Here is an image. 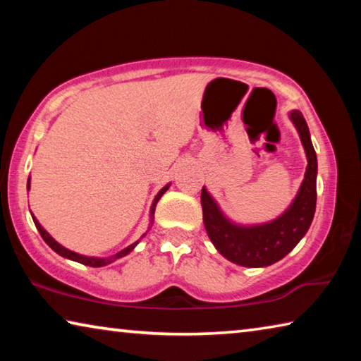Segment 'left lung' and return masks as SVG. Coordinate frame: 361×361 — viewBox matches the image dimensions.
Listing matches in <instances>:
<instances>
[{
  "label": "left lung",
  "instance_id": "obj_1",
  "mask_svg": "<svg viewBox=\"0 0 361 361\" xmlns=\"http://www.w3.org/2000/svg\"><path fill=\"white\" fill-rule=\"evenodd\" d=\"M290 119L304 146L307 169L296 197L279 218L253 226L235 224L221 212L205 186L202 188L200 204L207 234L226 259L239 266L266 267L285 258L305 235L314 219L317 204V154L302 113L293 109Z\"/></svg>",
  "mask_w": 361,
  "mask_h": 361
}]
</instances>
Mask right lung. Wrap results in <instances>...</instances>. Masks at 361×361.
Segmentation results:
<instances>
[{"label": "right lung", "instance_id": "add662e5", "mask_svg": "<svg viewBox=\"0 0 361 361\" xmlns=\"http://www.w3.org/2000/svg\"><path fill=\"white\" fill-rule=\"evenodd\" d=\"M170 188V185H166L164 186L161 191L157 192V195L154 197V200H152V205H151V212H149V218H151V223H152V216H154V210H156V204L159 202V199L162 197L164 195V192L167 191V189ZM27 189H30V176H28V181H27ZM32 218H33V221H35V226H36V229L39 231V234H41V237H42V240H44L49 247H51L54 252L56 253H59L60 256H63V258H66V259H71V261H76V262H81V264H85V266H90V267H102V266H106V264H109V262H113V261H116V259H119V258H122V256H126V255H129L133 248H135L137 245H138V242L140 240H137V242H133L132 245H129L127 248H124V250H121V252H118L116 255H113V256H108V258H95V256H84V255H79V253H75V252H71V250H68V248H65L63 245H60V243L57 242V240H54V237L49 234V232L42 228V226L39 224V221L38 219H36L35 216H33V213H32ZM151 228V226H149ZM146 234H143L142 237H145Z\"/></svg>", "mask_w": 361, "mask_h": 361}]
</instances>
